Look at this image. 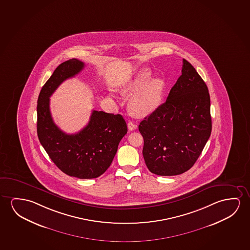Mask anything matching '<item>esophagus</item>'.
I'll return each mask as SVG.
<instances>
[{
	"mask_svg": "<svg viewBox=\"0 0 250 250\" xmlns=\"http://www.w3.org/2000/svg\"><path fill=\"white\" fill-rule=\"evenodd\" d=\"M127 126H128L129 130H133L137 128V125H135L132 121H129L128 124H127Z\"/></svg>",
	"mask_w": 250,
	"mask_h": 250,
	"instance_id": "obj_1",
	"label": "esophagus"
}]
</instances>
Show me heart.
<instances>
[{"label": "heart", "instance_id": "heart-1", "mask_svg": "<svg viewBox=\"0 0 250 250\" xmlns=\"http://www.w3.org/2000/svg\"><path fill=\"white\" fill-rule=\"evenodd\" d=\"M151 78V72L148 69H142L134 79L131 80L124 87L127 94L136 93L130 102V111L133 115L142 117L156 110L163 98L165 89V82L162 78Z\"/></svg>", "mask_w": 250, "mask_h": 250}]
</instances>
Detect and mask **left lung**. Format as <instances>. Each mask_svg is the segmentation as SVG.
Listing matches in <instances>:
<instances>
[{
	"instance_id": "obj_1",
	"label": "left lung",
	"mask_w": 250,
	"mask_h": 250,
	"mask_svg": "<svg viewBox=\"0 0 250 250\" xmlns=\"http://www.w3.org/2000/svg\"><path fill=\"white\" fill-rule=\"evenodd\" d=\"M143 156L153 174L172 176L189 170L211 132L210 94L193 66L183 59L181 76L166 102L138 125Z\"/></svg>"
}]
</instances>
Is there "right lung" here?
<instances>
[{
    "instance_id": "right-lung-1",
    "label": "right lung",
    "mask_w": 250,
    "mask_h": 250,
    "mask_svg": "<svg viewBox=\"0 0 250 250\" xmlns=\"http://www.w3.org/2000/svg\"><path fill=\"white\" fill-rule=\"evenodd\" d=\"M76 58L62 62L40 91L37 105V132L48 156L60 170L69 176L93 179L108 168L127 125L120 114L93 111L90 120L76 134H66L54 123L50 111V97L65 80L84 68Z\"/></svg>"
}]
</instances>
